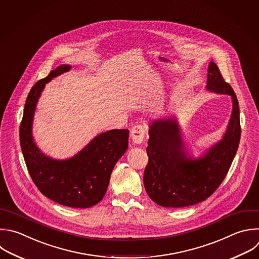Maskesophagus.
Returning a JSON list of instances; mask_svg holds the SVG:
<instances>
[{"mask_svg": "<svg viewBox=\"0 0 259 259\" xmlns=\"http://www.w3.org/2000/svg\"><path fill=\"white\" fill-rule=\"evenodd\" d=\"M131 139L134 143L140 144L144 139V128L141 125H136L132 128L130 133Z\"/></svg>", "mask_w": 259, "mask_h": 259, "instance_id": "34e87169", "label": "esophagus"}]
</instances>
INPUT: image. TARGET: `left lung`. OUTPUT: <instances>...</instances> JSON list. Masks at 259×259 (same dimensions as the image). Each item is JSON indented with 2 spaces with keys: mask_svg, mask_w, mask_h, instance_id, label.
I'll return each mask as SVG.
<instances>
[{
  "mask_svg": "<svg viewBox=\"0 0 259 259\" xmlns=\"http://www.w3.org/2000/svg\"><path fill=\"white\" fill-rule=\"evenodd\" d=\"M207 72L206 90L228 95L233 103L227 130L220 141L199 157H193L183 143L175 115L149 124L143 183L148 196L160 206L186 207L204 201L224 181L237 152L241 137L237 97L213 62Z\"/></svg>",
  "mask_w": 259,
  "mask_h": 259,
  "instance_id": "8db88e82",
  "label": "left lung"
}]
</instances>
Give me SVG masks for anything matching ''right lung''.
<instances>
[{"label":"right lung","instance_id":"add662e5","mask_svg":"<svg viewBox=\"0 0 259 259\" xmlns=\"http://www.w3.org/2000/svg\"><path fill=\"white\" fill-rule=\"evenodd\" d=\"M70 69V65H61L32 86L20 124V145L29 175L45 196L65 206L88 208L104 198L112 170L128 148L129 131L114 129L103 132L66 159H56L41 152L32 136L38 99L47 83Z\"/></svg>","mask_w":259,"mask_h":259}]
</instances>
